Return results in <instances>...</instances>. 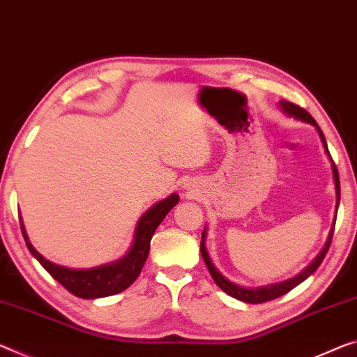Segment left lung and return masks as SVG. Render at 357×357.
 Returning a JSON list of instances; mask_svg holds the SVG:
<instances>
[{"instance_id":"1","label":"left lung","mask_w":357,"mask_h":357,"mask_svg":"<svg viewBox=\"0 0 357 357\" xmlns=\"http://www.w3.org/2000/svg\"><path fill=\"white\" fill-rule=\"evenodd\" d=\"M280 105H281L282 111H284L286 114L294 116L296 119H301V121L308 122V123H311V126L316 127V130H318V133H319V137H321L322 144H324V149L327 152V155L331 157V152H329V149H327V143H326L324 133H322V130L319 128L318 123H316L314 119L311 117L310 112L307 109H303L302 106H297V105L291 103V101H281ZM331 160H332V157H331ZM332 172H333V179H335L337 205H338V203H340V179H338V172H337V167H335V163H333V160H332ZM333 229H335V224H333ZM333 229H332L331 235H329V240H327V243H326L324 250L319 252V256L316 257L313 262H311L308 267L302 271L301 275H297L296 278L287 280L284 282H278V284H271V286H265V287H257V289H246V287H241L238 284H234V282L229 281L227 278H224V276L219 273V271L216 270V267H214V265H213L211 259H209L206 250H205V230H203V234H202L200 251H202V257H203V260H205L208 271H209V273H211L214 282H216V284L225 294H229V296L238 298V301L246 302V303H264V302L273 301V298H278L281 296H284V294H287L291 289H294V287H296L297 284H301L303 280H307L308 276L313 273V271H316V268H318L322 260H324L327 251H329L331 243H332V236H333Z\"/></svg>"}]
</instances>
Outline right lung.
<instances>
[{"label": "right lung", "mask_w": 357, "mask_h": 357, "mask_svg": "<svg viewBox=\"0 0 357 357\" xmlns=\"http://www.w3.org/2000/svg\"><path fill=\"white\" fill-rule=\"evenodd\" d=\"M178 202L179 197L176 194H173L169 195L168 199L158 202L157 205L152 206L149 211L139 219L132 250L128 251L127 256L117 260L114 264L101 265V267L97 268L73 270L49 262V260L44 259L41 254L31 246V243L28 241V236L25 234L22 220L20 229L30 252L39 260V264L49 271V275L59 281L65 289L70 291L73 296L81 298L107 297L126 291L127 287L132 286L133 281L138 278L141 270H143L146 259L149 256L152 235H154L158 224H160L163 218L167 216L169 209L176 205Z\"/></svg>", "instance_id": "1"}]
</instances>
